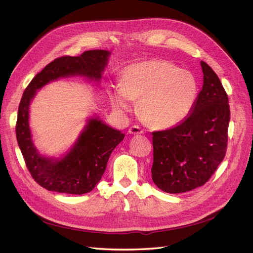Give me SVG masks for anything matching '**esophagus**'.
<instances>
[{
    "label": "esophagus",
    "mask_w": 253,
    "mask_h": 253,
    "mask_svg": "<svg viewBox=\"0 0 253 253\" xmlns=\"http://www.w3.org/2000/svg\"><path fill=\"white\" fill-rule=\"evenodd\" d=\"M128 133H130V134H141V133H143V130H141V128L138 127V126H132V127L129 128Z\"/></svg>",
    "instance_id": "1"
}]
</instances>
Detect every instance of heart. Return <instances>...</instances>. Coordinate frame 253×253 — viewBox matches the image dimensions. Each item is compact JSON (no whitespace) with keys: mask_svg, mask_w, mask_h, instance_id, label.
Instances as JSON below:
<instances>
[{"mask_svg":"<svg viewBox=\"0 0 253 253\" xmlns=\"http://www.w3.org/2000/svg\"><path fill=\"white\" fill-rule=\"evenodd\" d=\"M199 85L189 70L166 60H151L129 65L121 85L108 89L110 103L116 112H130L138 99L141 119L155 128L173 127L184 121L198 99Z\"/></svg>","mask_w":253,"mask_h":253,"instance_id":"b5f03b06","label":"heart"}]
</instances>
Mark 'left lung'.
Instances as JSON below:
<instances>
[{"instance_id":"1","label":"left lung","mask_w":253,"mask_h":253,"mask_svg":"<svg viewBox=\"0 0 253 253\" xmlns=\"http://www.w3.org/2000/svg\"><path fill=\"white\" fill-rule=\"evenodd\" d=\"M201 67L203 86L191 114L176 127L153 132L152 179L168 193L203 186L225 156L229 98L215 71L205 62Z\"/></svg>"}]
</instances>
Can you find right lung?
Instances as JSON below:
<instances>
[{
	"instance_id": "add662e5",
	"label": "right lung",
	"mask_w": 253,
	"mask_h": 253,
	"mask_svg": "<svg viewBox=\"0 0 253 253\" xmlns=\"http://www.w3.org/2000/svg\"><path fill=\"white\" fill-rule=\"evenodd\" d=\"M110 55L107 50H88L80 56L60 57L37 74L24 90L18 109L17 141L32 177L43 188L70 194L92 191L106 171L110 155L125 137L93 115L66 152L60 157H50L37 150L30 127V106L38 90L50 82L70 77L99 84Z\"/></svg>"
}]
</instances>
